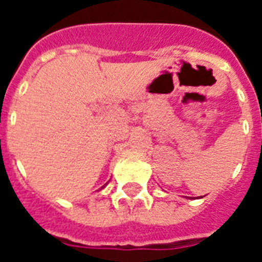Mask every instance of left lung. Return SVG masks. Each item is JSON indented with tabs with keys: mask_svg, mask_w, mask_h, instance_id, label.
I'll return each mask as SVG.
<instances>
[{
	"mask_svg": "<svg viewBox=\"0 0 262 262\" xmlns=\"http://www.w3.org/2000/svg\"><path fill=\"white\" fill-rule=\"evenodd\" d=\"M201 198H202V196H201Z\"/></svg>",
	"mask_w": 262,
	"mask_h": 262,
	"instance_id": "1",
	"label": "left lung"
}]
</instances>
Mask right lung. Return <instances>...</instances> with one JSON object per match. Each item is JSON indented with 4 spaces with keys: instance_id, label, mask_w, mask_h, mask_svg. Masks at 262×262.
<instances>
[{
    "instance_id": "right-lung-1",
    "label": "right lung",
    "mask_w": 262,
    "mask_h": 262,
    "mask_svg": "<svg viewBox=\"0 0 262 262\" xmlns=\"http://www.w3.org/2000/svg\"><path fill=\"white\" fill-rule=\"evenodd\" d=\"M102 189H103V186H102Z\"/></svg>"
}]
</instances>
